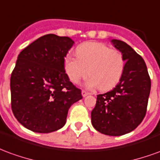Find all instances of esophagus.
I'll list each match as a JSON object with an SVG mask.
<instances>
[{"instance_id": "34e87169", "label": "esophagus", "mask_w": 160, "mask_h": 160, "mask_svg": "<svg viewBox=\"0 0 160 160\" xmlns=\"http://www.w3.org/2000/svg\"><path fill=\"white\" fill-rule=\"evenodd\" d=\"M81 94H82V96H83V97H86V96H87V95H89V92H87L83 90L82 92H81Z\"/></svg>"}]
</instances>
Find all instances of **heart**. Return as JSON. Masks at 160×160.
I'll return each mask as SVG.
<instances>
[{
	"instance_id": "heart-1",
	"label": "heart",
	"mask_w": 160,
	"mask_h": 160,
	"mask_svg": "<svg viewBox=\"0 0 160 160\" xmlns=\"http://www.w3.org/2000/svg\"><path fill=\"white\" fill-rule=\"evenodd\" d=\"M76 55L77 57L67 56L64 59L65 72L74 84L79 83L88 73L91 75L87 81L88 88L100 87L106 91L116 86L123 73L122 54L104 43L84 42L77 48Z\"/></svg>"
}]
</instances>
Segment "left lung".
<instances>
[{"label":"left lung","instance_id":"8db88e82","mask_svg":"<svg viewBox=\"0 0 160 160\" xmlns=\"http://www.w3.org/2000/svg\"><path fill=\"white\" fill-rule=\"evenodd\" d=\"M123 56L124 71L113 90L97 95L91 118L94 128L102 134L119 136L135 129L147 112L151 80L140 55L123 41L111 40Z\"/></svg>","mask_w":160,"mask_h":160}]
</instances>
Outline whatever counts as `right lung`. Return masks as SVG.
I'll list each match as a JSON object with an SVG mask.
<instances>
[{
  "label": "right lung",
  "mask_w": 160,
  "mask_h": 160,
  "mask_svg": "<svg viewBox=\"0 0 160 160\" xmlns=\"http://www.w3.org/2000/svg\"><path fill=\"white\" fill-rule=\"evenodd\" d=\"M74 43L68 37L47 34L18 56L11 74V106L16 119L36 133L62 128L70 106L82 98L69 80L64 58Z\"/></svg>",
  "instance_id": "obj_1"
}]
</instances>
